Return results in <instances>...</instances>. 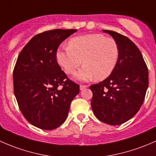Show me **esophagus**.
Listing matches in <instances>:
<instances>
[{"label":"esophagus","instance_id":"1","mask_svg":"<svg viewBox=\"0 0 156 156\" xmlns=\"http://www.w3.org/2000/svg\"><path fill=\"white\" fill-rule=\"evenodd\" d=\"M86 88H88V86H86V85H80V90H83V89H86Z\"/></svg>","mask_w":156,"mask_h":156}]
</instances>
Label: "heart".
Segmentation results:
<instances>
[{"label": "heart", "instance_id": "heart-1", "mask_svg": "<svg viewBox=\"0 0 156 156\" xmlns=\"http://www.w3.org/2000/svg\"><path fill=\"white\" fill-rule=\"evenodd\" d=\"M119 49L116 41L101 34H89L75 37L69 41L68 47L56 52L58 63L69 74L84 65L75 74L80 80H105L116 67Z\"/></svg>", "mask_w": 156, "mask_h": 156}]
</instances>
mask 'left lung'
Returning a JSON list of instances; mask_svg holds the SVG:
<instances>
[{"mask_svg":"<svg viewBox=\"0 0 156 156\" xmlns=\"http://www.w3.org/2000/svg\"><path fill=\"white\" fill-rule=\"evenodd\" d=\"M103 31L116 41L119 57L110 76L90 86L91 106L100 121L118 126L131 119L142 106L149 86L148 68L140 51L129 38L113 30Z\"/></svg>","mask_w":156,"mask_h":156,"instance_id":"8db88e82","label":"left lung"}]
</instances>
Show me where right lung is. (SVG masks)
<instances>
[{"label":"right lung","instance_id":"obj_1","mask_svg":"<svg viewBox=\"0 0 156 156\" xmlns=\"http://www.w3.org/2000/svg\"><path fill=\"white\" fill-rule=\"evenodd\" d=\"M76 29H54L38 34L19 53L13 70V89L27 121L43 130L65 122L80 86L67 78L58 64L56 52Z\"/></svg>","mask_w":156,"mask_h":156}]
</instances>
